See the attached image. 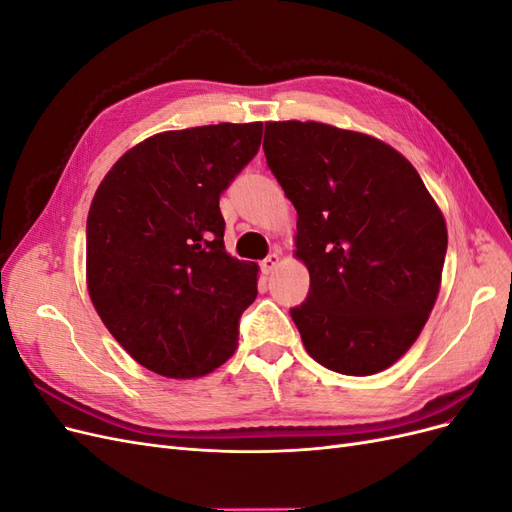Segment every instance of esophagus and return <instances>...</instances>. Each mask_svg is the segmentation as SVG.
I'll return each mask as SVG.
<instances>
[{
	"instance_id": "34e87169",
	"label": "esophagus",
	"mask_w": 512,
	"mask_h": 512,
	"mask_svg": "<svg viewBox=\"0 0 512 512\" xmlns=\"http://www.w3.org/2000/svg\"><path fill=\"white\" fill-rule=\"evenodd\" d=\"M277 265H280V254H269L265 260L260 262V269L262 273H273L277 269Z\"/></svg>"
}]
</instances>
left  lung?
Returning <instances> with one entry per match:
<instances>
[{
  "label": "left lung",
  "instance_id": "1",
  "mask_svg": "<svg viewBox=\"0 0 512 512\" xmlns=\"http://www.w3.org/2000/svg\"><path fill=\"white\" fill-rule=\"evenodd\" d=\"M267 164L297 209L307 299L303 346L337 374L391 367L438 299L446 222L416 168L374 136L318 121H267Z\"/></svg>",
  "mask_w": 512,
  "mask_h": 512
}]
</instances>
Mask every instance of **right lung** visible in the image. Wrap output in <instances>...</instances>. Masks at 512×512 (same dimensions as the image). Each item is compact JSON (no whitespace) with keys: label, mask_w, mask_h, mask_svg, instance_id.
<instances>
[{"label":"right lung","mask_w":512,"mask_h":512,"mask_svg":"<svg viewBox=\"0 0 512 512\" xmlns=\"http://www.w3.org/2000/svg\"><path fill=\"white\" fill-rule=\"evenodd\" d=\"M260 138V121L156 134L123 153L91 200V303L121 348L160 376H205L237 350L258 267L226 252L220 194Z\"/></svg>","instance_id":"right-lung-1"}]
</instances>
